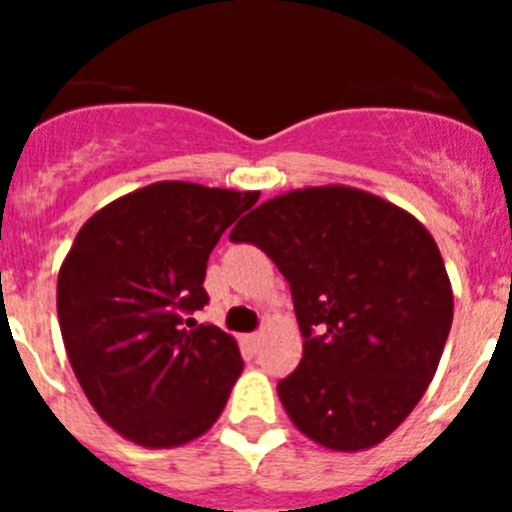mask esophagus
<instances>
[{"instance_id": "1", "label": "esophagus", "mask_w": 512, "mask_h": 512, "mask_svg": "<svg viewBox=\"0 0 512 512\" xmlns=\"http://www.w3.org/2000/svg\"><path fill=\"white\" fill-rule=\"evenodd\" d=\"M246 346L256 351V348L261 346V333H251V336H246Z\"/></svg>"}]
</instances>
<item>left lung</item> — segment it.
Masks as SVG:
<instances>
[{
	"mask_svg": "<svg viewBox=\"0 0 512 512\" xmlns=\"http://www.w3.org/2000/svg\"><path fill=\"white\" fill-rule=\"evenodd\" d=\"M230 241L253 243L292 289L302 361L277 384L289 420L330 451H364L425 395L454 320L433 235L408 210L328 184L259 205Z\"/></svg>",
	"mask_w": 512,
	"mask_h": 512,
	"instance_id": "left-lung-1",
	"label": "left lung"
}]
</instances>
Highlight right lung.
I'll list each match as a JSON object with an SVG mask.
<instances>
[{
  "instance_id": "obj_1",
  "label": "right lung",
  "mask_w": 512,
  "mask_h": 512,
  "mask_svg": "<svg viewBox=\"0 0 512 512\" xmlns=\"http://www.w3.org/2000/svg\"><path fill=\"white\" fill-rule=\"evenodd\" d=\"M259 192L156 182L81 225L58 271V323L71 369L99 418L146 449L212 428L243 359L233 336L197 325L207 259Z\"/></svg>"
}]
</instances>
